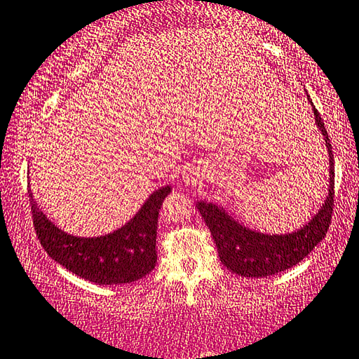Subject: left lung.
I'll return each instance as SVG.
<instances>
[{
    "label": "left lung",
    "instance_id": "1",
    "mask_svg": "<svg viewBox=\"0 0 359 359\" xmlns=\"http://www.w3.org/2000/svg\"><path fill=\"white\" fill-rule=\"evenodd\" d=\"M313 114L329 154V192L323 207L300 229L287 234H263L236 222L217 203L205 201L196 203L213 236L219 260L229 271L245 278L278 274L300 263L326 237L334 205V156L326 126L314 106Z\"/></svg>",
    "mask_w": 359,
    "mask_h": 359
}]
</instances>
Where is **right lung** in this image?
<instances>
[{
	"instance_id": "add662e5",
	"label": "right lung",
	"mask_w": 359,
	"mask_h": 359,
	"mask_svg": "<svg viewBox=\"0 0 359 359\" xmlns=\"http://www.w3.org/2000/svg\"><path fill=\"white\" fill-rule=\"evenodd\" d=\"M170 191V186L154 191L128 223L97 237L64 233L40 210L30 186L29 197L36 236L48 255L80 278L99 285H114L133 283L156 268L158 210Z\"/></svg>"
}]
</instances>
